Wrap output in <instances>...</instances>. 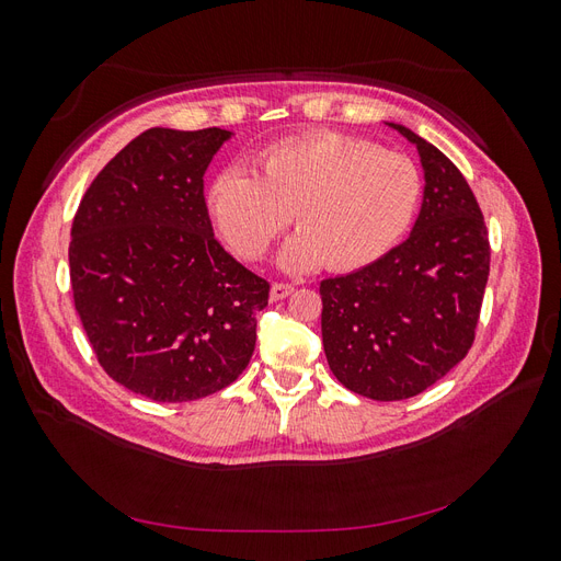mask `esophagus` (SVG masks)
<instances>
[{
  "label": "esophagus",
  "mask_w": 561,
  "mask_h": 561,
  "mask_svg": "<svg viewBox=\"0 0 561 561\" xmlns=\"http://www.w3.org/2000/svg\"><path fill=\"white\" fill-rule=\"evenodd\" d=\"M295 293V285L293 283H274L271 285V301H278L290 297Z\"/></svg>",
  "instance_id": "1"
}]
</instances>
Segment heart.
<instances>
[{"instance_id":"heart-1","label":"heart","mask_w":561,"mask_h":561,"mask_svg":"<svg viewBox=\"0 0 561 561\" xmlns=\"http://www.w3.org/2000/svg\"><path fill=\"white\" fill-rule=\"evenodd\" d=\"M423 194L416 163L353 135L320 130L271 145L257 173L231 165L208 190L215 227L243 260H260L290 225L280 266L355 271L393 250Z\"/></svg>"}]
</instances>
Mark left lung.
<instances>
[{"instance_id": "8db88e82", "label": "left lung", "mask_w": 561, "mask_h": 561, "mask_svg": "<svg viewBox=\"0 0 561 561\" xmlns=\"http://www.w3.org/2000/svg\"><path fill=\"white\" fill-rule=\"evenodd\" d=\"M414 142L426 190L410 239L375 264L325 278L322 346L339 383L371 400L419 396L461 363L489 278V236L461 171L431 142Z\"/></svg>"}]
</instances>
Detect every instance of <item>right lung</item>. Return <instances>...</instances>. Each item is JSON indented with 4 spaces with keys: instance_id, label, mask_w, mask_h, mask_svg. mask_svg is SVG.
Returning a JSON list of instances; mask_svg holds the SVG:
<instances>
[{
    "instance_id": "1",
    "label": "right lung",
    "mask_w": 561,
    "mask_h": 561,
    "mask_svg": "<svg viewBox=\"0 0 561 561\" xmlns=\"http://www.w3.org/2000/svg\"><path fill=\"white\" fill-rule=\"evenodd\" d=\"M229 130L149 128L95 175L70 241L75 309L133 393L190 402L248 367L268 283L219 245L203 196Z\"/></svg>"
}]
</instances>
